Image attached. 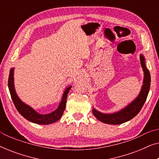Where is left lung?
<instances>
[{
  "mask_svg": "<svg viewBox=\"0 0 159 159\" xmlns=\"http://www.w3.org/2000/svg\"><path fill=\"white\" fill-rule=\"evenodd\" d=\"M140 64L144 72L143 84L138 96L127 106L114 114H103L93 108V114L99 121L109 125H120L134 118L140 111L148 95L151 86V75L145 66V58L143 55L140 56Z\"/></svg>",
  "mask_w": 159,
  "mask_h": 159,
  "instance_id": "left-lung-1",
  "label": "left lung"
}]
</instances>
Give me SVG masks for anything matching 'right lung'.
I'll use <instances>...</instances> for the list:
<instances>
[{
	"mask_svg": "<svg viewBox=\"0 0 159 159\" xmlns=\"http://www.w3.org/2000/svg\"><path fill=\"white\" fill-rule=\"evenodd\" d=\"M14 68L10 69L8 85L12 101L14 102L15 107H16L19 114L24 118L27 119L28 121H32V122L35 124H38V125H50V124L54 123L58 120H59L61 117L62 116L65 108H66L67 95H68L71 86L67 87L66 90H64L61 101L58 107L55 111L48 114H40L35 111L32 107L23 103L19 99L18 95H16L14 84Z\"/></svg>",
	"mask_w": 159,
	"mask_h": 159,
	"instance_id": "obj_1",
	"label": "right lung"
}]
</instances>
